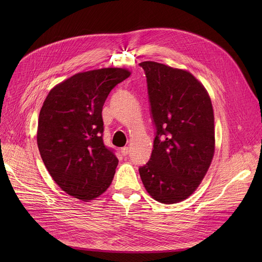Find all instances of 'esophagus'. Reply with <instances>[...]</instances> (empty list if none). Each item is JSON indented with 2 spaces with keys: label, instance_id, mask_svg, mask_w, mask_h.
Returning a JSON list of instances; mask_svg holds the SVG:
<instances>
[{
  "label": "esophagus",
  "instance_id": "1",
  "mask_svg": "<svg viewBox=\"0 0 262 262\" xmlns=\"http://www.w3.org/2000/svg\"><path fill=\"white\" fill-rule=\"evenodd\" d=\"M128 153H129V148H128L127 146L121 148V154H122L123 156H127Z\"/></svg>",
  "mask_w": 262,
  "mask_h": 262
}]
</instances>
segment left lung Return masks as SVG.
Masks as SVG:
<instances>
[{"label": "left lung", "instance_id": "obj_1", "mask_svg": "<svg viewBox=\"0 0 262 262\" xmlns=\"http://www.w3.org/2000/svg\"><path fill=\"white\" fill-rule=\"evenodd\" d=\"M147 82L155 139L139 168L154 200L175 204L189 198L207 173L214 154V116L209 94L190 72L155 61L139 63Z\"/></svg>", "mask_w": 262, "mask_h": 262}]
</instances>
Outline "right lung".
Wrapping results in <instances>:
<instances>
[{
	"mask_svg": "<svg viewBox=\"0 0 262 262\" xmlns=\"http://www.w3.org/2000/svg\"><path fill=\"white\" fill-rule=\"evenodd\" d=\"M130 75L122 68L77 73L55 86L40 110L37 144L50 175L66 193L82 202L100 196L119 163L103 142V105Z\"/></svg>",
	"mask_w": 262,
	"mask_h": 262,
	"instance_id": "right-lung-1",
	"label": "right lung"
}]
</instances>
